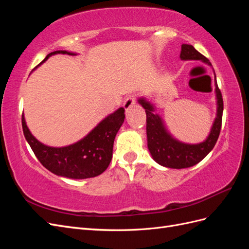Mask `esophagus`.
I'll use <instances>...</instances> for the list:
<instances>
[{"label":"esophagus","mask_w":249,"mask_h":249,"mask_svg":"<svg viewBox=\"0 0 249 249\" xmlns=\"http://www.w3.org/2000/svg\"><path fill=\"white\" fill-rule=\"evenodd\" d=\"M135 104H136V96L134 94H131L125 97L124 103V108L125 109V111H129L133 106H135Z\"/></svg>","instance_id":"obj_1"}]
</instances>
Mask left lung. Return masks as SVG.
<instances>
[{
  "instance_id": "8db88e82",
  "label": "left lung",
  "mask_w": 249,
  "mask_h": 249,
  "mask_svg": "<svg viewBox=\"0 0 249 249\" xmlns=\"http://www.w3.org/2000/svg\"><path fill=\"white\" fill-rule=\"evenodd\" d=\"M179 57L182 60H201L211 65L209 59L201 55L190 44H182ZM215 86L217 96V117L215 118L212 130H211L207 140L198 143V144H186V143L173 139L165 130L161 118L153 113L154 108L152 105L144 99H140L138 101L145 109L147 146L157 163H159L162 166L175 169L191 167L200 162L213 149L220 134L223 112L222 94L220 89L218 88L216 76Z\"/></svg>"
}]
</instances>
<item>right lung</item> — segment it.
<instances>
[{"label":"right lung","mask_w":249,"mask_h":249,"mask_svg":"<svg viewBox=\"0 0 249 249\" xmlns=\"http://www.w3.org/2000/svg\"><path fill=\"white\" fill-rule=\"evenodd\" d=\"M55 54L74 55L66 51H55L50 53L42 62ZM124 120V109L119 108L97 124L85 138L65 147L42 144L29 131L24 115H21V125L33 153L48 170L60 177L88 178L100 176L108 168L112 159L113 143Z\"/></svg>","instance_id":"1"}]
</instances>
